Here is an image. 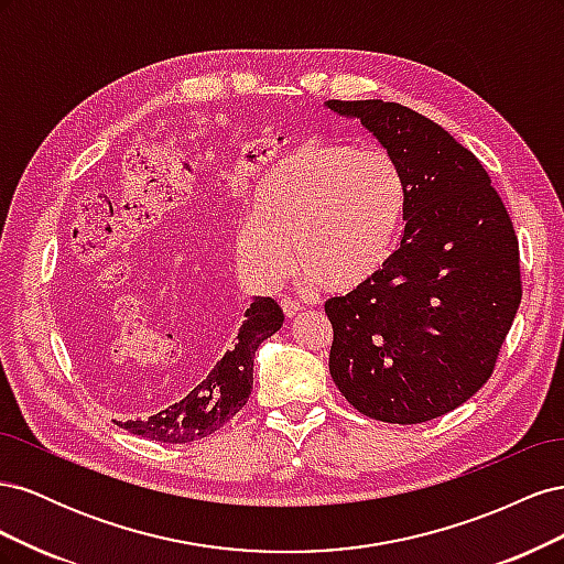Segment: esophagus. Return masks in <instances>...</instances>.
Wrapping results in <instances>:
<instances>
[{
    "instance_id": "34e87169",
    "label": "esophagus",
    "mask_w": 564,
    "mask_h": 564,
    "mask_svg": "<svg viewBox=\"0 0 564 564\" xmlns=\"http://www.w3.org/2000/svg\"><path fill=\"white\" fill-rule=\"evenodd\" d=\"M282 311H284V315L286 317H294V315H299L301 313V308H303V305L299 303V301H292V299H282Z\"/></svg>"
}]
</instances>
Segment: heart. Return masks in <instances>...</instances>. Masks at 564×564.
Instances as JSON below:
<instances>
[{"label":"heart","mask_w":564,"mask_h":564,"mask_svg":"<svg viewBox=\"0 0 564 564\" xmlns=\"http://www.w3.org/2000/svg\"><path fill=\"white\" fill-rule=\"evenodd\" d=\"M406 204L404 172L388 150L303 141L256 183L251 212L235 228L237 275L251 292H268L294 251L305 280L348 294L392 259Z\"/></svg>","instance_id":"heart-1"}]
</instances>
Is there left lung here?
Segmentation results:
<instances>
[{
    "mask_svg": "<svg viewBox=\"0 0 564 564\" xmlns=\"http://www.w3.org/2000/svg\"><path fill=\"white\" fill-rule=\"evenodd\" d=\"M327 108L360 119L409 185L400 249L371 282L324 303L329 373L369 419H437L489 381L520 308L513 224L485 166L433 119L383 100Z\"/></svg>",
    "mask_w": 564,
    "mask_h": 564,
    "instance_id": "obj_1",
    "label": "left lung"
}]
</instances>
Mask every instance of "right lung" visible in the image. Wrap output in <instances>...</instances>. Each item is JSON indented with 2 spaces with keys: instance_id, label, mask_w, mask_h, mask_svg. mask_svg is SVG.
<instances>
[{
  "instance_id": "right-lung-1",
  "label": "right lung",
  "mask_w": 564,
  "mask_h": 564,
  "mask_svg": "<svg viewBox=\"0 0 564 564\" xmlns=\"http://www.w3.org/2000/svg\"><path fill=\"white\" fill-rule=\"evenodd\" d=\"M106 286L110 284L96 275L91 280H79L67 296L65 329L73 338L79 360L91 367L112 346L115 303L119 299H131L129 294L115 296ZM133 301L139 303V299ZM282 322L284 313L275 299L256 296L237 327L232 344L191 390L150 416L127 419L119 421V425L133 435L169 442V445H185V442L212 435L247 404L253 386V355L268 336L282 327Z\"/></svg>"
}]
</instances>
